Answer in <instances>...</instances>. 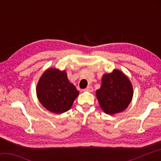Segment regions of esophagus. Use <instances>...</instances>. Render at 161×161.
I'll list each match as a JSON object with an SVG mask.
<instances>
[{"label": "esophagus", "instance_id": "esophagus-1", "mask_svg": "<svg viewBox=\"0 0 161 161\" xmlns=\"http://www.w3.org/2000/svg\"><path fill=\"white\" fill-rule=\"evenodd\" d=\"M84 91L85 92H93V87H92V86H87L86 88L84 89Z\"/></svg>", "mask_w": 161, "mask_h": 161}]
</instances>
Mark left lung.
<instances>
[{"label":"left lung","instance_id":"left-lung-1","mask_svg":"<svg viewBox=\"0 0 161 161\" xmlns=\"http://www.w3.org/2000/svg\"><path fill=\"white\" fill-rule=\"evenodd\" d=\"M133 94L131 82L119 69H114L111 73L103 75L102 86L96 92L101 108L109 115L126 109L131 102Z\"/></svg>","mask_w":161,"mask_h":161}]
</instances>
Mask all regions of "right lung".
Segmentation results:
<instances>
[{
    "instance_id": "obj_1",
    "label": "right lung",
    "mask_w": 161,
    "mask_h": 161,
    "mask_svg": "<svg viewBox=\"0 0 161 161\" xmlns=\"http://www.w3.org/2000/svg\"><path fill=\"white\" fill-rule=\"evenodd\" d=\"M38 100L46 109L62 114L70 109L79 92L68 80L66 71L49 68L43 73L37 84Z\"/></svg>"
}]
</instances>
